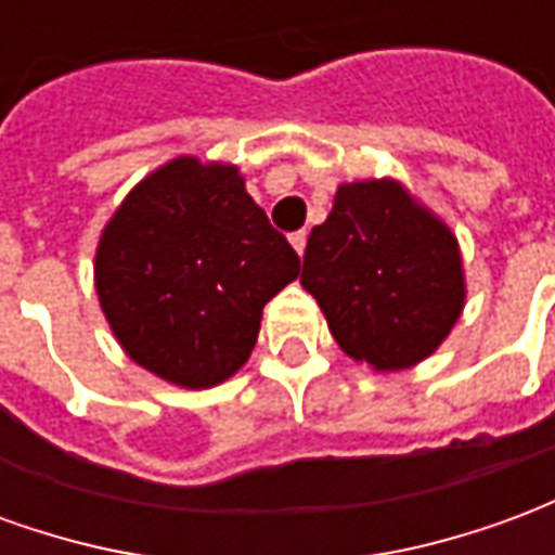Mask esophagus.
Wrapping results in <instances>:
<instances>
[{
    "instance_id": "1",
    "label": "esophagus",
    "mask_w": 555,
    "mask_h": 555,
    "mask_svg": "<svg viewBox=\"0 0 555 555\" xmlns=\"http://www.w3.org/2000/svg\"><path fill=\"white\" fill-rule=\"evenodd\" d=\"M306 241H309V237H306V231H294V234H291V246L297 249V255L306 253Z\"/></svg>"
}]
</instances>
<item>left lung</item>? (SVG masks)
<instances>
[{
  "instance_id": "1",
  "label": "left lung",
  "mask_w": 555,
  "mask_h": 555,
  "mask_svg": "<svg viewBox=\"0 0 555 555\" xmlns=\"http://www.w3.org/2000/svg\"><path fill=\"white\" fill-rule=\"evenodd\" d=\"M300 282L338 348L377 372L430 357L464 309L454 234L396 181L338 186L309 234Z\"/></svg>"
}]
</instances>
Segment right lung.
Segmentation results:
<instances>
[{
    "mask_svg": "<svg viewBox=\"0 0 555 555\" xmlns=\"http://www.w3.org/2000/svg\"><path fill=\"white\" fill-rule=\"evenodd\" d=\"M300 276L234 166L178 157L147 175L103 229L94 285L127 357L207 389L249 360L264 306Z\"/></svg>",
    "mask_w": 555,
    "mask_h": 555,
    "instance_id": "1",
    "label": "right lung"
}]
</instances>
